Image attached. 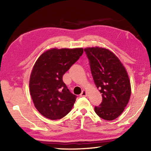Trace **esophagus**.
Here are the masks:
<instances>
[{
  "label": "esophagus",
  "mask_w": 151,
  "mask_h": 151,
  "mask_svg": "<svg viewBox=\"0 0 151 151\" xmlns=\"http://www.w3.org/2000/svg\"><path fill=\"white\" fill-rule=\"evenodd\" d=\"M81 97H86V96H87V92H86V90H83L81 93Z\"/></svg>",
  "instance_id": "34e87169"
}]
</instances>
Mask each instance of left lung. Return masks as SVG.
<instances>
[{"mask_svg": "<svg viewBox=\"0 0 151 151\" xmlns=\"http://www.w3.org/2000/svg\"><path fill=\"white\" fill-rule=\"evenodd\" d=\"M84 52L95 84L102 97L101 104L95 106V113L104 120H114L124 111L130 97L128 73L110 50L96 47L86 48Z\"/></svg>", "mask_w": 151, "mask_h": 151, "instance_id": "1", "label": "left lung"}]
</instances>
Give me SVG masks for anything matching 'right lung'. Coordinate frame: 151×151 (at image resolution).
<instances>
[{"mask_svg":"<svg viewBox=\"0 0 151 151\" xmlns=\"http://www.w3.org/2000/svg\"><path fill=\"white\" fill-rule=\"evenodd\" d=\"M84 50L52 49L43 52L32 70L29 88L35 107L51 120L62 119L69 113L76 96L63 82V75L80 57Z\"/></svg>","mask_w":151,"mask_h":151,"instance_id":"1","label":"right lung"}]
</instances>
